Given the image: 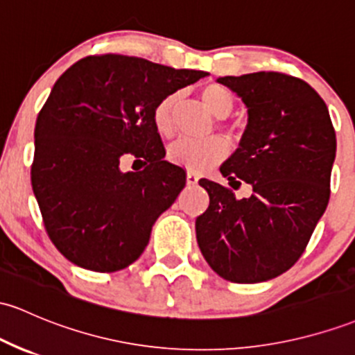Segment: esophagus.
Returning a JSON list of instances; mask_svg holds the SVG:
<instances>
[{
  "mask_svg": "<svg viewBox=\"0 0 355 355\" xmlns=\"http://www.w3.org/2000/svg\"><path fill=\"white\" fill-rule=\"evenodd\" d=\"M187 184L197 185L198 184V175L193 173V171H189V173H187Z\"/></svg>",
  "mask_w": 355,
  "mask_h": 355,
  "instance_id": "obj_1",
  "label": "esophagus"
}]
</instances>
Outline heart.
<instances>
[{"label": "heart", "instance_id": "heart-1", "mask_svg": "<svg viewBox=\"0 0 355 355\" xmlns=\"http://www.w3.org/2000/svg\"><path fill=\"white\" fill-rule=\"evenodd\" d=\"M200 97L204 101L205 107L217 118H225L234 107V97L225 87L219 84H207L202 87ZM180 97L178 94H168L153 109V126L157 133L163 139H170L177 131V119L175 112ZM225 141L219 136H210V138L192 141V139H178L168 148L166 157L173 165L184 166L192 171H204L219 163L225 157Z\"/></svg>", "mask_w": 355, "mask_h": 355}]
</instances>
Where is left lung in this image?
<instances>
[{
	"label": "left lung",
	"mask_w": 355,
	"mask_h": 355,
	"mask_svg": "<svg viewBox=\"0 0 355 355\" xmlns=\"http://www.w3.org/2000/svg\"><path fill=\"white\" fill-rule=\"evenodd\" d=\"M248 106L239 148L220 173L252 193L200 178L210 204L197 217V243L209 266L232 283L276 278L300 259L330 197L336 131L323 99L298 77L256 72L220 77ZM236 189V187H234Z\"/></svg>",
	"instance_id": "left-lung-1"
}]
</instances>
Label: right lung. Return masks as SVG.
Here are the masks:
<instances>
[{"label":"right lung","mask_w":355,"mask_h":355,"mask_svg":"<svg viewBox=\"0 0 355 355\" xmlns=\"http://www.w3.org/2000/svg\"><path fill=\"white\" fill-rule=\"evenodd\" d=\"M205 76L104 53L58 77L35 124L32 187L46 234L70 263L112 272L141 256L187 182L184 168L163 159L153 109ZM126 157L146 168L123 172Z\"/></svg>","instance_id":"obj_1"}]
</instances>
